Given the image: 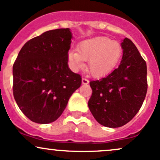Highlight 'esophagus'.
I'll use <instances>...</instances> for the list:
<instances>
[{
	"instance_id": "1",
	"label": "esophagus",
	"mask_w": 160,
	"mask_h": 160,
	"mask_svg": "<svg viewBox=\"0 0 160 160\" xmlns=\"http://www.w3.org/2000/svg\"><path fill=\"white\" fill-rule=\"evenodd\" d=\"M82 84H83V85H87V84L89 83V81H88V79H86V78H82Z\"/></svg>"
}]
</instances>
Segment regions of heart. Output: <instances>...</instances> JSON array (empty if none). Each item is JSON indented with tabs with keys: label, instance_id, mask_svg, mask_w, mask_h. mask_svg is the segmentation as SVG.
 <instances>
[{
	"label": "heart",
	"instance_id": "b5f03b06",
	"mask_svg": "<svg viewBox=\"0 0 160 160\" xmlns=\"http://www.w3.org/2000/svg\"><path fill=\"white\" fill-rule=\"evenodd\" d=\"M122 53L119 43L106 37H97L81 42L78 50L69 51L68 58L72 68L76 71L83 68L85 61H88V68L91 75L102 78L115 68Z\"/></svg>",
	"mask_w": 160,
	"mask_h": 160
}]
</instances>
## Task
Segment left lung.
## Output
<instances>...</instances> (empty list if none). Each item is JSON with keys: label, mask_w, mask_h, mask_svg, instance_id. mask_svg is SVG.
<instances>
[{"label": "left lung", "mask_w": 160, "mask_h": 160, "mask_svg": "<svg viewBox=\"0 0 160 160\" xmlns=\"http://www.w3.org/2000/svg\"><path fill=\"white\" fill-rule=\"evenodd\" d=\"M119 66L105 78L91 81L88 108L99 124L109 128L124 126L139 111L147 92V68L133 42L127 38Z\"/></svg>", "instance_id": "left-lung-1"}]
</instances>
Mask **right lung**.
<instances>
[{"mask_svg": "<svg viewBox=\"0 0 160 160\" xmlns=\"http://www.w3.org/2000/svg\"><path fill=\"white\" fill-rule=\"evenodd\" d=\"M69 28L44 32L26 42L13 65V94L21 111L32 122H52L62 114L82 84L68 68Z\"/></svg>", "mask_w": 160, "mask_h": 160, "instance_id": "obj_1", "label": "right lung"}]
</instances>
